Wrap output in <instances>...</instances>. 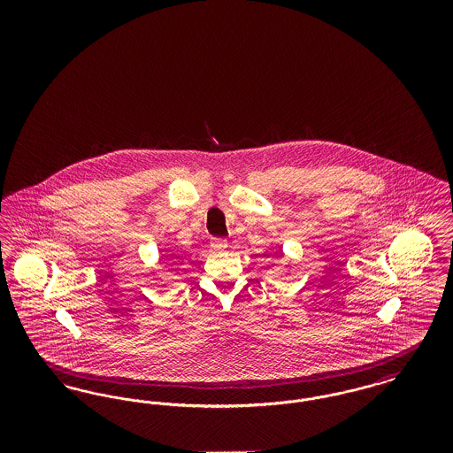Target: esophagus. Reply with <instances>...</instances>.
Listing matches in <instances>:
<instances>
[{
    "instance_id": "34e87169",
    "label": "esophagus",
    "mask_w": 453,
    "mask_h": 453,
    "mask_svg": "<svg viewBox=\"0 0 453 453\" xmlns=\"http://www.w3.org/2000/svg\"><path fill=\"white\" fill-rule=\"evenodd\" d=\"M211 244H212V248L217 250V251H220V250H226V248H227V241H226V239H217V237H214V239L211 241Z\"/></svg>"
}]
</instances>
